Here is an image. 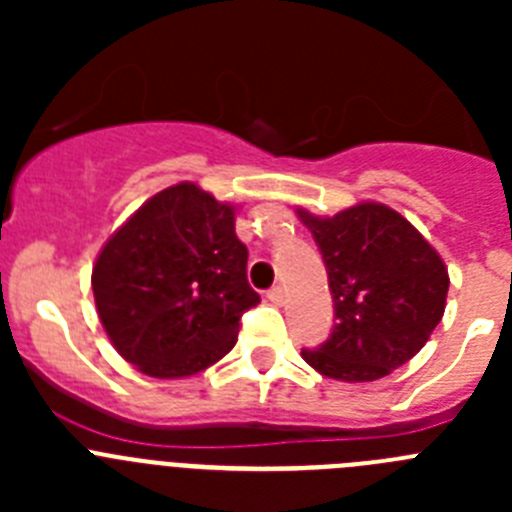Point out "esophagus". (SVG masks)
<instances>
[{
	"mask_svg": "<svg viewBox=\"0 0 512 512\" xmlns=\"http://www.w3.org/2000/svg\"><path fill=\"white\" fill-rule=\"evenodd\" d=\"M266 297H269V302H274V305H282L284 302V287H271L269 292H266Z\"/></svg>",
	"mask_w": 512,
	"mask_h": 512,
	"instance_id": "1",
	"label": "esophagus"
}]
</instances>
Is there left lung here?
I'll return each mask as SVG.
<instances>
[{
	"mask_svg": "<svg viewBox=\"0 0 512 512\" xmlns=\"http://www.w3.org/2000/svg\"><path fill=\"white\" fill-rule=\"evenodd\" d=\"M323 253L336 325L302 359L341 382H374L413 359L441 323L449 271L436 248L387 205L333 217L300 210Z\"/></svg>",
	"mask_w": 512,
	"mask_h": 512,
	"instance_id": "1",
	"label": "left lung"
}]
</instances>
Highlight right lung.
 Wrapping results in <instances>:
<instances>
[{"label":"right lung","mask_w":512,"mask_h":512,"mask_svg":"<svg viewBox=\"0 0 512 512\" xmlns=\"http://www.w3.org/2000/svg\"><path fill=\"white\" fill-rule=\"evenodd\" d=\"M235 207L192 182L158 192L104 243L92 289L117 354L156 379L192 377L238 341L261 302Z\"/></svg>","instance_id":"obj_1"}]
</instances>
